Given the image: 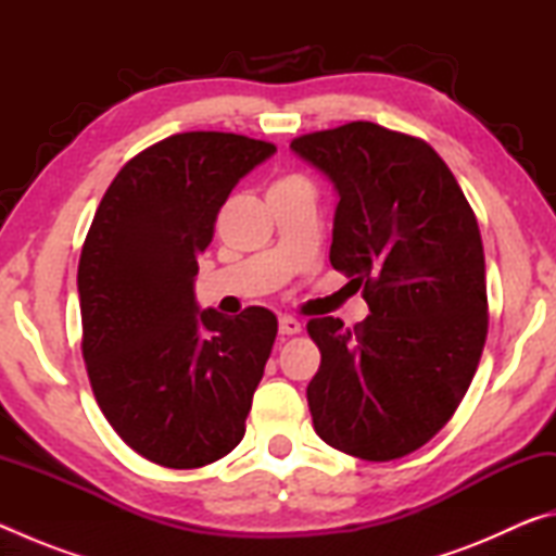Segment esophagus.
I'll return each mask as SVG.
<instances>
[{"instance_id":"obj_1","label":"esophagus","mask_w":556,"mask_h":556,"mask_svg":"<svg viewBox=\"0 0 556 556\" xmlns=\"http://www.w3.org/2000/svg\"><path fill=\"white\" fill-rule=\"evenodd\" d=\"M301 331V324L294 316H281L279 318V333L281 336H296Z\"/></svg>"}]
</instances>
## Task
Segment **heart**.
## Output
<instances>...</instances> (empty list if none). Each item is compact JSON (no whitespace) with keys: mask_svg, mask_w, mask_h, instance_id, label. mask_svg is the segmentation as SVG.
<instances>
[{"mask_svg":"<svg viewBox=\"0 0 556 556\" xmlns=\"http://www.w3.org/2000/svg\"><path fill=\"white\" fill-rule=\"evenodd\" d=\"M294 184H306V181L301 176H281L271 186H294Z\"/></svg>","mask_w":556,"mask_h":556,"instance_id":"1","label":"heart"}]
</instances>
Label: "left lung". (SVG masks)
Listing matches in <instances>:
<instances>
[{
  "mask_svg": "<svg viewBox=\"0 0 556 556\" xmlns=\"http://www.w3.org/2000/svg\"><path fill=\"white\" fill-rule=\"evenodd\" d=\"M291 149L338 191L331 265L370 316L306 324L321 368L306 388L314 429L365 460L412 454L464 400L488 336L481 230L425 139L375 122L296 137Z\"/></svg>",
  "mask_w": 556,
  "mask_h": 556,
  "instance_id": "left-lung-1",
  "label": "left lung"
}]
</instances>
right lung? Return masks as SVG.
Masks as SVG:
<instances>
[{"instance_id":"right-lung-1","label":"right lung","mask_w":556,"mask_h":556,"mask_svg":"<svg viewBox=\"0 0 556 556\" xmlns=\"http://www.w3.org/2000/svg\"><path fill=\"white\" fill-rule=\"evenodd\" d=\"M275 152L232 131L166 137L119 168L83 242L92 392L119 439L152 464L208 466L244 437L277 316L201 312L193 277L235 184Z\"/></svg>"}]
</instances>
